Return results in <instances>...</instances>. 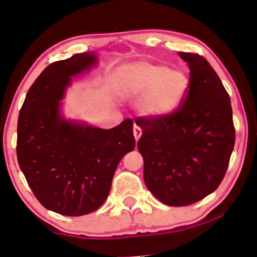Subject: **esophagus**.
<instances>
[{
	"mask_svg": "<svg viewBox=\"0 0 257 257\" xmlns=\"http://www.w3.org/2000/svg\"><path fill=\"white\" fill-rule=\"evenodd\" d=\"M134 136H135L136 142H139L142 136V129L139 127V125H134Z\"/></svg>",
	"mask_w": 257,
	"mask_h": 257,
	"instance_id": "1",
	"label": "esophagus"
}]
</instances>
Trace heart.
<instances>
[{"instance_id": "heart-1", "label": "heart", "mask_w": 257, "mask_h": 257, "mask_svg": "<svg viewBox=\"0 0 257 257\" xmlns=\"http://www.w3.org/2000/svg\"><path fill=\"white\" fill-rule=\"evenodd\" d=\"M118 89L125 98H141L142 115L162 118L174 113L185 100L189 79L183 71L164 64L136 62L118 72Z\"/></svg>"}]
</instances>
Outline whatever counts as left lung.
<instances>
[{
  "label": "left lung",
  "mask_w": 257,
  "mask_h": 257,
  "mask_svg": "<svg viewBox=\"0 0 257 257\" xmlns=\"http://www.w3.org/2000/svg\"><path fill=\"white\" fill-rule=\"evenodd\" d=\"M190 70L182 105L162 118L142 117L137 143L144 182L164 204L185 206L213 193L235 142L229 95L204 57L179 52Z\"/></svg>",
  "instance_id": "obj_1"
}]
</instances>
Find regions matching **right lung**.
<instances>
[{"label": "right lung", "mask_w": 257, "mask_h": 257, "mask_svg": "<svg viewBox=\"0 0 257 257\" xmlns=\"http://www.w3.org/2000/svg\"><path fill=\"white\" fill-rule=\"evenodd\" d=\"M94 64L93 52L49 64L30 87L18 116L19 167L37 200L64 216L95 211L108 196L120 160L135 148L130 118L101 129L61 113L71 78Z\"/></svg>", "instance_id": "right-lung-1"}]
</instances>
